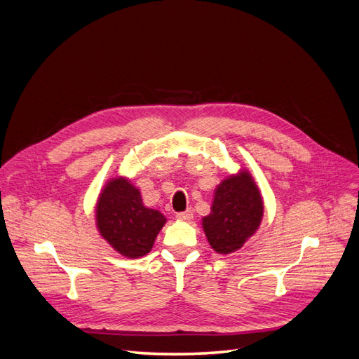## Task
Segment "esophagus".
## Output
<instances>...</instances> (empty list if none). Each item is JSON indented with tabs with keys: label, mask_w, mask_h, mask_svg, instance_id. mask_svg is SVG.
Segmentation results:
<instances>
[{
	"label": "esophagus",
	"mask_w": 359,
	"mask_h": 359,
	"mask_svg": "<svg viewBox=\"0 0 359 359\" xmlns=\"http://www.w3.org/2000/svg\"><path fill=\"white\" fill-rule=\"evenodd\" d=\"M177 217H178L180 220L190 222V220L193 219V211H191V210H186V211H182V212H178Z\"/></svg>",
	"instance_id": "34e87169"
}]
</instances>
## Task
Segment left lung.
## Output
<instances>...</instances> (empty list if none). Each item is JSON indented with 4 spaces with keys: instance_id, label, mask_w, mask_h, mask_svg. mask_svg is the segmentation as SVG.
I'll return each mask as SVG.
<instances>
[{
    "instance_id": "8db88e82",
    "label": "left lung",
    "mask_w": 359,
    "mask_h": 359,
    "mask_svg": "<svg viewBox=\"0 0 359 359\" xmlns=\"http://www.w3.org/2000/svg\"><path fill=\"white\" fill-rule=\"evenodd\" d=\"M262 217L264 201L256 182L248 170H240L217 186L202 227L214 252L231 255L259 229Z\"/></svg>"
}]
</instances>
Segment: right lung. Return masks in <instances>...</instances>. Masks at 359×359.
I'll return each instance as SVG.
<instances>
[{"label":"right lung","mask_w":359,"mask_h":359,"mask_svg":"<svg viewBox=\"0 0 359 359\" xmlns=\"http://www.w3.org/2000/svg\"><path fill=\"white\" fill-rule=\"evenodd\" d=\"M95 222L103 240L115 252L137 259L151 252L166 217L147 208L139 189L127 178H112L97 201Z\"/></svg>","instance_id":"right-lung-1"}]
</instances>
